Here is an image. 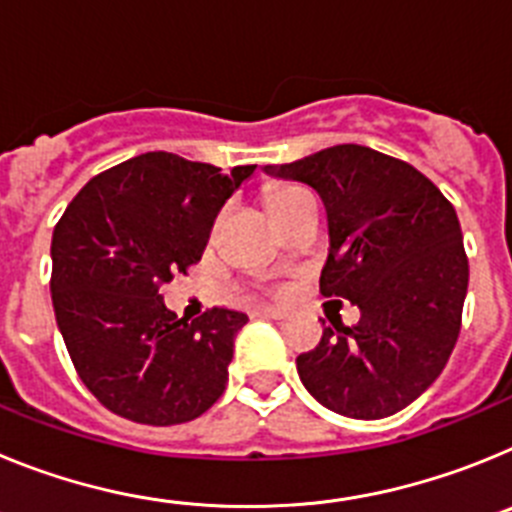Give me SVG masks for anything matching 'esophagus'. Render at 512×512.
<instances>
[{
    "label": "esophagus",
    "mask_w": 512,
    "mask_h": 512,
    "mask_svg": "<svg viewBox=\"0 0 512 512\" xmlns=\"http://www.w3.org/2000/svg\"><path fill=\"white\" fill-rule=\"evenodd\" d=\"M253 315H259V318H271V320H282L287 318V312L279 310V307H256Z\"/></svg>",
    "instance_id": "34e87169"
}]
</instances>
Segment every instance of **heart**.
Listing matches in <instances>:
<instances>
[{"instance_id":"b5f03b06","label":"heart","mask_w":512,"mask_h":512,"mask_svg":"<svg viewBox=\"0 0 512 512\" xmlns=\"http://www.w3.org/2000/svg\"><path fill=\"white\" fill-rule=\"evenodd\" d=\"M305 200H312L310 194L305 192V189L300 187H277L274 192L269 194V210L271 215H282V212H287L289 207L300 205V202Z\"/></svg>"}]
</instances>
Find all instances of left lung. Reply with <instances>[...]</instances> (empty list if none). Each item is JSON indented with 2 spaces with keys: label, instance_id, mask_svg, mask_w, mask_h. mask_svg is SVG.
<instances>
[{
  "label": "left lung",
  "instance_id": "obj_1",
  "mask_svg": "<svg viewBox=\"0 0 512 512\" xmlns=\"http://www.w3.org/2000/svg\"><path fill=\"white\" fill-rule=\"evenodd\" d=\"M264 171L320 194L330 233L320 292L361 310L354 328L323 323L318 346L297 356L305 390L356 420L408 408L459 338L469 261L454 205L415 166L356 143Z\"/></svg>",
  "mask_w": 512,
  "mask_h": 512
}]
</instances>
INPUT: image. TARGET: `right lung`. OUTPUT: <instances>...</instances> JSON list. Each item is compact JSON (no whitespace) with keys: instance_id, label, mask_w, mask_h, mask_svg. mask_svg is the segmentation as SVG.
<instances>
[{"instance_id":"1","label":"right lung","mask_w":512,"mask_h":512,"mask_svg":"<svg viewBox=\"0 0 512 512\" xmlns=\"http://www.w3.org/2000/svg\"><path fill=\"white\" fill-rule=\"evenodd\" d=\"M253 169L143 153L94 176L56 223V323L81 382L120 418L189 423L225 392L248 315L212 307L189 323L158 289L202 259L217 212Z\"/></svg>"}]
</instances>
